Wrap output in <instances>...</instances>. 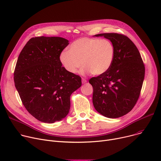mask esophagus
I'll return each instance as SVG.
<instances>
[{"mask_svg": "<svg viewBox=\"0 0 161 161\" xmlns=\"http://www.w3.org/2000/svg\"><path fill=\"white\" fill-rule=\"evenodd\" d=\"M81 81H82V83H87V80L86 79V78H82L81 79Z\"/></svg>", "mask_w": 161, "mask_h": 161, "instance_id": "1", "label": "esophagus"}]
</instances>
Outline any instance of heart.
Instances as JSON below:
<instances>
[{"instance_id":"b5f03b06","label":"heart","mask_w":161,"mask_h":161,"mask_svg":"<svg viewBox=\"0 0 161 161\" xmlns=\"http://www.w3.org/2000/svg\"><path fill=\"white\" fill-rule=\"evenodd\" d=\"M115 47L108 39L81 38L74 41L60 55V61L66 71L75 74L84 66L83 72L95 75L105 74L112 66Z\"/></svg>"}]
</instances>
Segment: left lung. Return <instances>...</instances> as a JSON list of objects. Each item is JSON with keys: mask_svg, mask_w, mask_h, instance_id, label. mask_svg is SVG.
Here are the masks:
<instances>
[{"mask_svg": "<svg viewBox=\"0 0 161 161\" xmlns=\"http://www.w3.org/2000/svg\"><path fill=\"white\" fill-rule=\"evenodd\" d=\"M115 47L113 64L108 72L89 80L93 88L96 110L108 118L123 116L132 110L140 97L145 66L136 46L121 34L103 33Z\"/></svg>", "mask_w": 161, "mask_h": 161, "instance_id": "left-lung-1", "label": "left lung"}]
</instances>
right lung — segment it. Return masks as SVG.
I'll return each instance as SVG.
<instances>
[{
    "instance_id": "right-lung-1",
    "label": "right lung",
    "mask_w": 161,
    "mask_h": 161,
    "mask_svg": "<svg viewBox=\"0 0 161 161\" xmlns=\"http://www.w3.org/2000/svg\"><path fill=\"white\" fill-rule=\"evenodd\" d=\"M69 44L61 37L32 38L17 61L15 88L25 108L40 121L53 123L64 119L70 110V95L81 86V77L66 71L60 61Z\"/></svg>"
}]
</instances>
